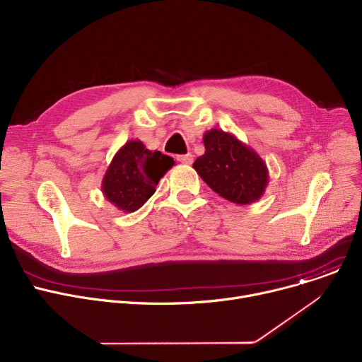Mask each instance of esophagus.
I'll use <instances>...</instances> for the list:
<instances>
[{
    "mask_svg": "<svg viewBox=\"0 0 362 362\" xmlns=\"http://www.w3.org/2000/svg\"><path fill=\"white\" fill-rule=\"evenodd\" d=\"M177 161H180L183 164H192V161H194V156H192L190 153H187L185 156H177Z\"/></svg>",
    "mask_w": 362,
    "mask_h": 362,
    "instance_id": "esophagus-1",
    "label": "esophagus"
}]
</instances>
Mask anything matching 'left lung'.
Listing matches in <instances>:
<instances>
[{"instance_id":"1","label":"left lung","mask_w":362,"mask_h":362,"mask_svg":"<svg viewBox=\"0 0 362 362\" xmlns=\"http://www.w3.org/2000/svg\"><path fill=\"white\" fill-rule=\"evenodd\" d=\"M204 146L205 154L195 160L194 168L215 194L237 205L262 198L269 172L253 148L223 129L206 131Z\"/></svg>"}]
</instances>
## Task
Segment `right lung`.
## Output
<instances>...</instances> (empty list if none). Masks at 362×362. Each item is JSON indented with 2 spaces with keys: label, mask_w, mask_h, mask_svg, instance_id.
Masks as SVG:
<instances>
[{
  "label": "right lung",
  "mask_w": 362,
  "mask_h": 362,
  "mask_svg": "<svg viewBox=\"0 0 362 362\" xmlns=\"http://www.w3.org/2000/svg\"><path fill=\"white\" fill-rule=\"evenodd\" d=\"M175 160L160 151H150L139 139H131L112 158L102 180L105 198L124 212H134L146 204Z\"/></svg>",
  "instance_id": "obj_1"
}]
</instances>
